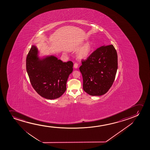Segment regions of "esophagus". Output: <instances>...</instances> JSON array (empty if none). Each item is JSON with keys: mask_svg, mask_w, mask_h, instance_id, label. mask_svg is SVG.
<instances>
[{"mask_svg": "<svg viewBox=\"0 0 150 150\" xmlns=\"http://www.w3.org/2000/svg\"><path fill=\"white\" fill-rule=\"evenodd\" d=\"M74 68H75V69H77V68H78V64H77V63H75V64H74Z\"/></svg>", "mask_w": 150, "mask_h": 150, "instance_id": "obj_1", "label": "esophagus"}]
</instances>
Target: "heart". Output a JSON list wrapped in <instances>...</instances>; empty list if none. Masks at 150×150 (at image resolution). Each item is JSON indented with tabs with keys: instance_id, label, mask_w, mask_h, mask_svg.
Returning a JSON list of instances; mask_svg holds the SVG:
<instances>
[{
	"instance_id": "obj_1",
	"label": "heart",
	"mask_w": 150,
	"mask_h": 150,
	"mask_svg": "<svg viewBox=\"0 0 150 150\" xmlns=\"http://www.w3.org/2000/svg\"><path fill=\"white\" fill-rule=\"evenodd\" d=\"M92 49V43L90 42H86L79 50L77 53V57L79 59L86 58L90 55Z\"/></svg>"
}]
</instances>
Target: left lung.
<instances>
[{
  "mask_svg": "<svg viewBox=\"0 0 150 150\" xmlns=\"http://www.w3.org/2000/svg\"><path fill=\"white\" fill-rule=\"evenodd\" d=\"M79 68L83 90L91 96H101L109 91L115 80L118 57L113 45L102 46L93 52Z\"/></svg>",
  "mask_w": 150,
  "mask_h": 150,
  "instance_id": "left-lung-1",
  "label": "left lung"
}]
</instances>
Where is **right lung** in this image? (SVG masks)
I'll use <instances>...</instances> for the list:
<instances>
[{
    "mask_svg": "<svg viewBox=\"0 0 150 150\" xmlns=\"http://www.w3.org/2000/svg\"><path fill=\"white\" fill-rule=\"evenodd\" d=\"M38 53L37 47L32 45L26 59V69L31 84L43 98H58L66 91L73 63L71 61L63 62L52 55L40 58Z\"/></svg>",
    "mask_w": 150,
    "mask_h": 150,
    "instance_id": "1",
    "label": "right lung"
}]
</instances>
